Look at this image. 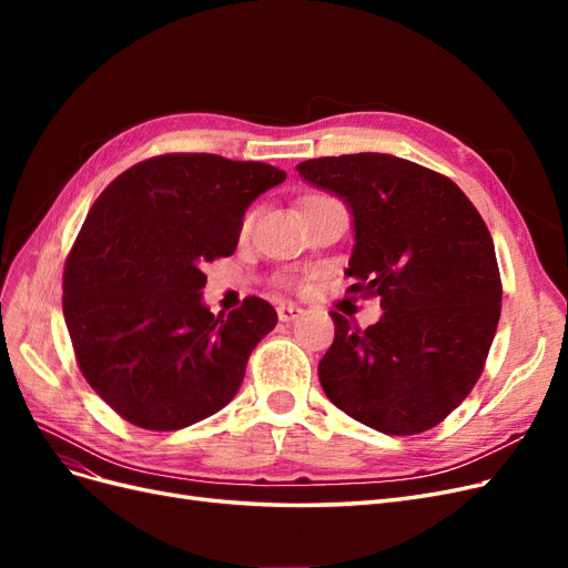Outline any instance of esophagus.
Listing matches in <instances>:
<instances>
[{
  "instance_id": "esophagus-1",
  "label": "esophagus",
  "mask_w": 568,
  "mask_h": 568,
  "mask_svg": "<svg viewBox=\"0 0 568 568\" xmlns=\"http://www.w3.org/2000/svg\"><path fill=\"white\" fill-rule=\"evenodd\" d=\"M301 315H303V307L296 303H280L277 305L280 322H296Z\"/></svg>"
}]
</instances>
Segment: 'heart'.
<instances>
[{
  "mask_svg": "<svg viewBox=\"0 0 568 568\" xmlns=\"http://www.w3.org/2000/svg\"><path fill=\"white\" fill-rule=\"evenodd\" d=\"M313 199H317V196H313ZM253 217H255V213H248V215L244 217V225H242V230H244V232H248V230L253 227Z\"/></svg>",
  "mask_w": 568,
  "mask_h": 568,
  "instance_id": "heart-1",
  "label": "heart"
}]
</instances>
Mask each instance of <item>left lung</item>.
<instances>
[{
    "label": "left lung",
    "mask_w": 568,
    "mask_h": 568,
    "mask_svg": "<svg viewBox=\"0 0 568 568\" xmlns=\"http://www.w3.org/2000/svg\"><path fill=\"white\" fill-rule=\"evenodd\" d=\"M296 170L351 205L348 294L379 296L384 307L367 329L329 313L336 334L317 367L326 398L388 436L428 432L471 393L500 322L503 280L484 217L450 178L388 153Z\"/></svg>",
    "instance_id": "8db88e82"
}]
</instances>
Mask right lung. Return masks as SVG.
Instances as JSON below:
<instances>
[{"label": "right lung", "instance_id": "add662e5", "mask_svg": "<svg viewBox=\"0 0 568 568\" xmlns=\"http://www.w3.org/2000/svg\"><path fill=\"white\" fill-rule=\"evenodd\" d=\"M284 180L257 161L163 153L94 201L65 257L63 317L82 376L130 424L178 432L236 395L277 313L248 296L213 315L203 265L234 253L251 201Z\"/></svg>", "mask_w": 568, "mask_h": 568}]
</instances>
